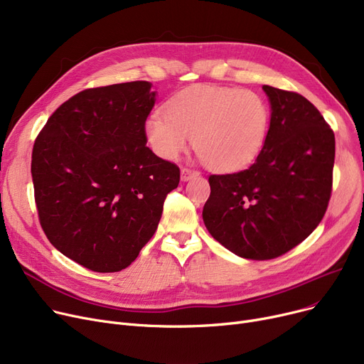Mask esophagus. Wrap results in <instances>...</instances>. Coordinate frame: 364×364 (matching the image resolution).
Instances as JSON below:
<instances>
[{"mask_svg":"<svg viewBox=\"0 0 364 364\" xmlns=\"http://www.w3.org/2000/svg\"><path fill=\"white\" fill-rule=\"evenodd\" d=\"M195 177H199V172L193 171V169H188V168H181V180L183 181H190Z\"/></svg>","mask_w":364,"mask_h":364,"instance_id":"1","label":"esophagus"}]
</instances>
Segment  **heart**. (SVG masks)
I'll list each match as a JSON object with an SVG mask.
<instances>
[{
	"label": "heart",
	"mask_w": 364,
	"mask_h": 364,
	"mask_svg": "<svg viewBox=\"0 0 364 364\" xmlns=\"http://www.w3.org/2000/svg\"><path fill=\"white\" fill-rule=\"evenodd\" d=\"M166 114L150 113L144 122L149 146L174 161L192 143L203 164L218 172L250 166L265 143L269 109L254 91L218 85H192L165 105Z\"/></svg>",
	"instance_id": "b5f03b06"
}]
</instances>
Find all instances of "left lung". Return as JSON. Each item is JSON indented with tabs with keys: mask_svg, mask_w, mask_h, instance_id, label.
<instances>
[{
	"mask_svg": "<svg viewBox=\"0 0 364 364\" xmlns=\"http://www.w3.org/2000/svg\"><path fill=\"white\" fill-rule=\"evenodd\" d=\"M270 127L255 162L245 171L211 176L203 223L228 251L272 259L307 239L332 192L335 136L301 94L262 85Z\"/></svg>",
	"mask_w": 364,
	"mask_h": 364,
	"instance_id": "8db88e82",
	"label": "left lung"
}]
</instances>
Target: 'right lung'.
Masks as SVG:
<instances>
[{"label": "right lung", "mask_w": 364, "mask_h": 364, "mask_svg": "<svg viewBox=\"0 0 364 364\" xmlns=\"http://www.w3.org/2000/svg\"><path fill=\"white\" fill-rule=\"evenodd\" d=\"M155 102L147 81L84 90L35 140L31 172L43 230L92 272H121L139 257L180 183L178 166L146 146Z\"/></svg>", "instance_id": "right-lung-1"}]
</instances>
